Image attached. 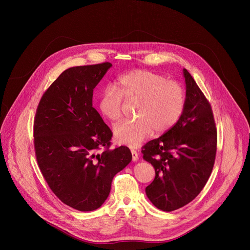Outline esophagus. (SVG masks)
I'll return each mask as SVG.
<instances>
[{"mask_svg":"<svg viewBox=\"0 0 250 250\" xmlns=\"http://www.w3.org/2000/svg\"><path fill=\"white\" fill-rule=\"evenodd\" d=\"M130 152H131V155H132V161H137V159H138L137 151L134 150V149H131Z\"/></svg>","mask_w":250,"mask_h":250,"instance_id":"34e87169","label":"esophagus"}]
</instances>
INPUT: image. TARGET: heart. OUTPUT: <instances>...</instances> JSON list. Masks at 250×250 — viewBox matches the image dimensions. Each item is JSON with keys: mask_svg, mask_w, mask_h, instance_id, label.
<instances>
[{"mask_svg": "<svg viewBox=\"0 0 250 250\" xmlns=\"http://www.w3.org/2000/svg\"><path fill=\"white\" fill-rule=\"evenodd\" d=\"M123 99L138 102L137 121L124 122L114 128L120 145L138 146L153 129L163 133L181 117L185 105L183 88L174 81L146 70H134L121 76L116 86H106L100 94L98 108L103 117L118 122L122 117Z\"/></svg>", "mask_w": 250, "mask_h": 250, "instance_id": "obj_1", "label": "heart"}]
</instances>
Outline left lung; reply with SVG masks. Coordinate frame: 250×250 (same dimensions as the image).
Here are the masks:
<instances>
[{"mask_svg": "<svg viewBox=\"0 0 250 250\" xmlns=\"http://www.w3.org/2000/svg\"><path fill=\"white\" fill-rule=\"evenodd\" d=\"M185 105L178 122L142 148L144 159L155 169L146 188L159 209L172 211L193 201L205 187L215 163L217 129L210 105L197 83L183 69Z\"/></svg>", "mask_w": 250, "mask_h": 250, "instance_id": "8db88e82", "label": "left lung"}]
</instances>
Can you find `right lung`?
<instances>
[{
	"mask_svg": "<svg viewBox=\"0 0 250 250\" xmlns=\"http://www.w3.org/2000/svg\"><path fill=\"white\" fill-rule=\"evenodd\" d=\"M112 66L104 62L66 69L43 94L35 114L40 169L59 200L81 211L104 204L114 176L132 159L126 146L110 149L113 133L92 104L95 87Z\"/></svg>",
	"mask_w": 250,
	"mask_h": 250,
	"instance_id": "right-lung-1",
	"label": "right lung"
}]
</instances>
